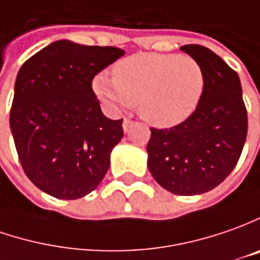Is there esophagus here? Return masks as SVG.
I'll list each match as a JSON object with an SVG mask.
<instances>
[{
  "label": "esophagus",
  "instance_id": "obj_1",
  "mask_svg": "<svg viewBox=\"0 0 260 260\" xmlns=\"http://www.w3.org/2000/svg\"><path fill=\"white\" fill-rule=\"evenodd\" d=\"M131 126H132V121L125 118V119H123V123H122V128H123V131H125V132H128V131L131 129Z\"/></svg>",
  "mask_w": 260,
  "mask_h": 260
}]
</instances>
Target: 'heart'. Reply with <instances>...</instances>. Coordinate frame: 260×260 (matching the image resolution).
I'll list each match as a JSON object with an SVG mask.
<instances>
[{"label":"heart","instance_id":"b5f03b06","mask_svg":"<svg viewBox=\"0 0 260 260\" xmlns=\"http://www.w3.org/2000/svg\"><path fill=\"white\" fill-rule=\"evenodd\" d=\"M206 89L203 66L191 56L138 53L118 61L113 79H93L96 96L112 106L138 103L142 119L155 128H171L187 121L202 102Z\"/></svg>","mask_w":260,"mask_h":260}]
</instances>
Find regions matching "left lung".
<instances>
[{
    "instance_id": "1",
    "label": "left lung",
    "mask_w": 260,
    "mask_h": 260,
    "mask_svg": "<svg viewBox=\"0 0 260 260\" xmlns=\"http://www.w3.org/2000/svg\"><path fill=\"white\" fill-rule=\"evenodd\" d=\"M204 69L206 89L196 112L183 123L151 128L148 170L162 188L196 196L217 187L240 158L247 134V112L237 73L210 49L181 47Z\"/></svg>"
}]
</instances>
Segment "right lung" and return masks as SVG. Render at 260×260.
<instances>
[{
	"instance_id": "1",
	"label": "right lung",
	"mask_w": 260,
	"mask_h": 260,
	"mask_svg": "<svg viewBox=\"0 0 260 260\" xmlns=\"http://www.w3.org/2000/svg\"><path fill=\"white\" fill-rule=\"evenodd\" d=\"M123 54L118 47L58 40L21 66L10 128L24 173L41 191L82 199L108 173L123 137L122 119L103 115L92 80Z\"/></svg>"
}]
</instances>
